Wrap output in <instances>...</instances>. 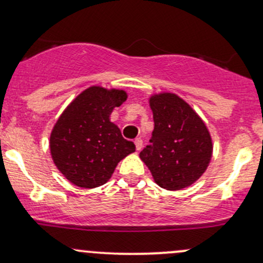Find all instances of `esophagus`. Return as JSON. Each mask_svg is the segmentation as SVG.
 I'll return each instance as SVG.
<instances>
[{
    "instance_id": "34e87169",
    "label": "esophagus",
    "mask_w": 263,
    "mask_h": 263,
    "mask_svg": "<svg viewBox=\"0 0 263 263\" xmlns=\"http://www.w3.org/2000/svg\"><path fill=\"white\" fill-rule=\"evenodd\" d=\"M135 145H136V149L137 151H141V149H142V147H143V141H142V138H136V140H135Z\"/></svg>"
}]
</instances>
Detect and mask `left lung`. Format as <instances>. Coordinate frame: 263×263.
<instances>
[{
  "label": "left lung",
  "instance_id": "1",
  "mask_svg": "<svg viewBox=\"0 0 263 263\" xmlns=\"http://www.w3.org/2000/svg\"><path fill=\"white\" fill-rule=\"evenodd\" d=\"M155 128L140 158L155 182L168 191L191 186L206 171L212 157V138L201 117L177 95L149 97Z\"/></svg>",
  "mask_w": 263,
  "mask_h": 263
}]
</instances>
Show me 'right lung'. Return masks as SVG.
<instances>
[{
    "label": "right lung",
    "instance_id": "1",
    "mask_svg": "<svg viewBox=\"0 0 263 263\" xmlns=\"http://www.w3.org/2000/svg\"><path fill=\"white\" fill-rule=\"evenodd\" d=\"M127 100L123 89L92 86L81 92L51 132L52 160L70 182L95 189L111 178L117 163L135 152L132 141L109 121L115 107Z\"/></svg>",
    "mask_w": 263,
    "mask_h": 263
}]
</instances>
